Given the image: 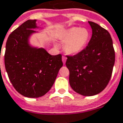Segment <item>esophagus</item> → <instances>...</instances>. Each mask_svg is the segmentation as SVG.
<instances>
[{"mask_svg":"<svg viewBox=\"0 0 123 123\" xmlns=\"http://www.w3.org/2000/svg\"><path fill=\"white\" fill-rule=\"evenodd\" d=\"M62 62H63V63L65 64L66 61H67V57H66V56H62Z\"/></svg>","mask_w":123,"mask_h":123,"instance_id":"1","label":"esophagus"}]
</instances>
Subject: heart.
<instances>
[{
    "label": "heart",
    "mask_w": 123,
    "mask_h": 123,
    "mask_svg": "<svg viewBox=\"0 0 123 123\" xmlns=\"http://www.w3.org/2000/svg\"><path fill=\"white\" fill-rule=\"evenodd\" d=\"M90 33L86 29L72 27L62 34L64 51L69 55H76L82 51L88 44Z\"/></svg>",
    "instance_id": "obj_1"
}]
</instances>
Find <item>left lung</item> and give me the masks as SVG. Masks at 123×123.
Here are the masks:
<instances>
[{"instance_id":"1","label":"left lung","mask_w":123,"mask_h":123,"mask_svg":"<svg viewBox=\"0 0 123 123\" xmlns=\"http://www.w3.org/2000/svg\"><path fill=\"white\" fill-rule=\"evenodd\" d=\"M92 37L88 46L75 55H67L69 83L74 91L93 96L105 88L112 75L115 54L109 32L98 24L88 21Z\"/></svg>"}]
</instances>
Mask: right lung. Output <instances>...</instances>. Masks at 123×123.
I'll return each instance as SVG.
<instances>
[{
	"instance_id": "1",
	"label": "right lung",
	"mask_w": 123,
	"mask_h": 123,
	"mask_svg": "<svg viewBox=\"0 0 123 123\" xmlns=\"http://www.w3.org/2000/svg\"><path fill=\"white\" fill-rule=\"evenodd\" d=\"M35 28L36 20H28L15 29L8 38L5 54L10 81L18 92L29 98L46 94L63 65L61 54L50 55L44 49L29 45V37Z\"/></svg>"
}]
</instances>
